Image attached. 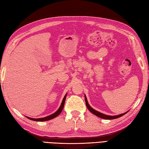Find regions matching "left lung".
Wrapping results in <instances>:
<instances>
[{"instance_id":"1","label":"left lung","mask_w":149,"mask_h":149,"mask_svg":"<svg viewBox=\"0 0 149 149\" xmlns=\"http://www.w3.org/2000/svg\"><path fill=\"white\" fill-rule=\"evenodd\" d=\"M84 97H85V101H86V107H87L88 109L90 111L91 113H93V114H95V116H98L100 118L102 119H117V118H119L120 117H122L123 116H124V114H126L127 112H124L123 113L121 114H119V115H117V116H108V115H105V114H103L101 112H100L98 111H96V110H95L94 109H93L92 107L89 105L88 102V100L87 98H86V96L84 95Z\"/></svg>"}]
</instances>
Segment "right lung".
<instances>
[{
    "label": "right lung",
    "instance_id": "add662e5",
    "mask_svg": "<svg viewBox=\"0 0 149 149\" xmlns=\"http://www.w3.org/2000/svg\"><path fill=\"white\" fill-rule=\"evenodd\" d=\"M67 95V93L66 95H65L63 100H62V102H61V105H60V108H59V109H58V110H57L56 112H55L53 113V114H51V115L46 116V117H42V118H38V119L31 118V117H27V116H26V117H27L28 119H29L32 120H35V121H46V120H51V119H52L55 118V117H57V116L59 115V114H60V113L61 112L62 110H63V107H64V104H65V100H66Z\"/></svg>",
    "mask_w": 149,
    "mask_h": 149
}]
</instances>
